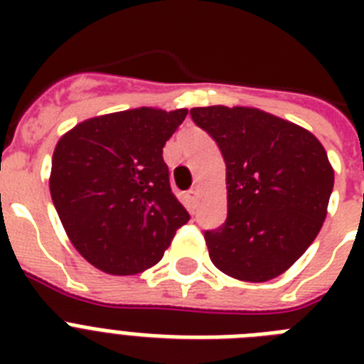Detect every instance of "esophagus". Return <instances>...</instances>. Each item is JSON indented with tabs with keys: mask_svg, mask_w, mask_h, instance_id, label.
I'll use <instances>...</instances> for the list:
<instances>
[{
	"mask_svg": "<svg viewBox=\"0 0 364 364\" xmlns=\"http://www.w3.org/2000/svg\"><path fill=\"white\" fill-rule=\"evenodd\" d=\"M185 198H187V202L191 205L196 204V198H198V191L196 188H188L187 193H185Z\"/></svg>",
	"mask_w": 364,
	"mask_h": 364,
	"instance_id": "34e87169",
	"label": "esophagus"
}]
</instances>
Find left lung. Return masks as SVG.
<instances>
[{
	"instance_id": "obj_1",
	"label": "left lung",
	"mask_w": 364,
	"mask_h": 364,
	"mask_svg": "<svg viewBox=\"0 0 364 364\" xmlns=\"http://www.w3.org/2000/svg\"><path fill=\"white\" fill-rule=\"evenodd\" d=\"M191 117L227 164L228 215L205 230L213 264L242 282L287 270L321 230L333 166L314 134L253 107H194Z\"/></svg>"
}]
</instances>
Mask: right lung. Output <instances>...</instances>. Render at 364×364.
<instances>
[{"mask_svg": "<svg viewBox=\"0 0 364 364\" xmlns=\"http://www.w3.org/2000/svg\"><path fill=\"white\" fill-rule=\"evenodd\" d=\"M187 113L139 107L94 117L54 149L53 204L71 243L98 270H147L191 219L171 193L162 159Z\"/></svg>", "mask_w": 364, "mask_h": 364, "instance_id": "add662e5", "label": "right lung"}]
</instances>
